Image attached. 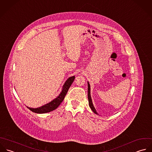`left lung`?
Returning <instances> with one entry per match:
<instances>
[{"label":"left lung","mask_w":152,"mask_h":152,"mask_svg":"<svg viewBox=\"0 0 152 152\" xmlns=\"http://www.w3.org/2000/svg\"><path fill=\"white\" fill-rule=\"evenodd\" d=\"M88 102H89V105L91 108V109L92 110V111L96 114H98L97 112L96 111V108H94L92 100H91V94H90V85L89 84V83L88 82Z\"/></svg>","instance_id":"left-lung-1"}]
</instances>
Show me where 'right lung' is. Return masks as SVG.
<instances>
[{
    "mask_svg": "<svg viewBox=\"0 0 152 152\" xmlns=\"http://www.w3.org/2000/svg\"><path fill=\"white\" fill-rule=\"evenodd\" d=\"M75 79V76L71 77L68 78V79L65 81V84H64L62 87V90L59 95L55 98L54 100L50 102L49 103H47L41 107H39L38 108H30L27 107L28 108H29L31 111H32L34 113H38V114H42V113H47L52 111L54 110H55L59 105L64 100L68 91L69 87H71V84H72L74 80Z\"/></svg>",
    "mask_w": 152,
    "mask_h": 152,
    "instance_id": "1",
    "label": "right lung"
}]
</instances>
